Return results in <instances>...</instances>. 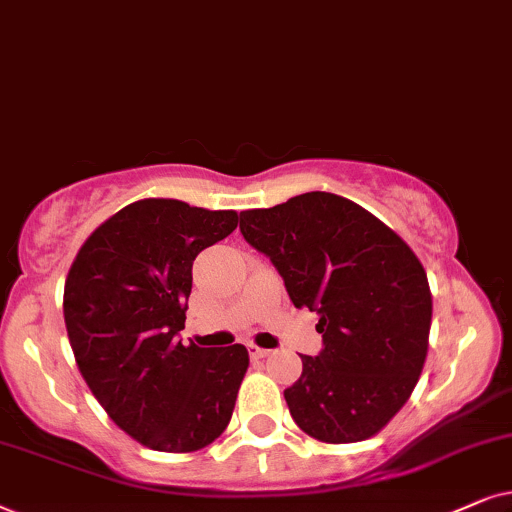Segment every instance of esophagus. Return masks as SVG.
Here are the masks:
<instances>
[{"mask_svg":"<svg viewBox=\"0 0 512 512\" xmlns=\"http://www.w3.org/2000/svg\"><path fill=\"white\" fill-rule=\"evenodd\" d=\"M250 356H252V358H269L271 351H269V349H260V346L252 344V346H250Z\"/></svg>","mask_w":512,"mask_h":512,"instance_id":"34e87169","label":"esophagus"}]
</instances>
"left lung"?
<instances>
[{"label": "left lung", "mask_w": 512, "mask_h": 512, "mask_svg": "<svg viewBox=\"0 0 512 512\" xmlns=\"http://www.w3.org/2000/svg\"><path fill=\"white\" fill-rule=\"evenodd\" d=\"M241 234L274 262L297 309L318 313L323 351L285 388L292 419L330 445L377 435L417 386L433 299L391 227L344 196L309 192L241 213Z\"/></svg>", "instance_id": "left-lung-1"}]
</instances>
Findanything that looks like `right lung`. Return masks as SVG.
<instances>
[{
	"label": "right lung",
	"instance_id": "obj_1",
	"mask_svg": "<svg viewBox=\"0 0 512 512\" xmlns=\"http://www.w3.org/2000/svg\"><path fill=\"white\" fill-rule=\"evenodd\" d=\"M236 210L177 199L128 203L74 257L63 313L81 377L140 445L187 454L220 438L250 358L243 344L185 346L192 264L227 238Z\"/></svg>",
	"mask_w": 512,
	"mask_h": 512
}]
</instances>
